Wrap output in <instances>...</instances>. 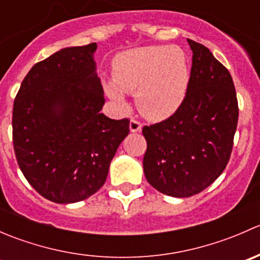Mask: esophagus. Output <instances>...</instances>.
<instances>
[{"instance_id": "34e87169", "label": "esophagus", "mask_w": 260, "mask_h": 260, "mask_svg": "<svg viewBox=\"0 0 260 260\" xmlns=\"http://www.w3.org/2000/svg\"><path fill=\"white\" fill-rule=\"evenodd\" d=\"M129 129L131 132H141V129H142V123L137 119H131Z\"/></svg>"}]
</instances>
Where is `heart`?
<instances>
[{"label":"heart","instance_id":"b5f03b06","mask_svg":"<svg viewBox=\"0 0 260 260\" xmlns=\"http://www.w3.org/2000/svg\"><path fill=\"white\" fill-rule=\"evenodd\" d=\"M114 81L106 84L109 98L124 106L125 93H136L142 113L162 119L181 106L190 81L187 56L180 48L147 46L128 51L117 60Z\"/></svg>","mask_w":260,"mask_h":260}]
</instances>
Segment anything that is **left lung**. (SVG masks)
<instances>
[{
  "mask_svg": "<svg viewBox=\"0 0 260 260\" xmlns=\"http://www.w3.org/2000/svg\"><path fill=\"white\" fill-rule=\"evenodd\" d=\"M187 41L192 67L185 99L171 117L142 128L146 179L159 192L174 198L196 195L222 174L239 117L229 70L208 48Z\"/></svg>",
  "mask_w": 260,
  "mask_h": 260,
  "instance_id": "8db88e82",
  "label": "left lung"
}]
</instances>
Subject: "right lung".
<instances>
[{"label":"right lung","mask_w":260,"mask_h":260,"mask_svg":"<svg viewBox=\"0 0 260 260\" xmlns=\"http://www.w3.org/2000/svg\"><path fill=\"white\" fill-rule=\"evenodd\" d=\"M95 43L62 49L38 62L14 102L17 164L48 200L72 204L95 193L129 133V119L101 113L104 93L95 74Z\"/></svg>","instance_id":"1"}]
</instances>
